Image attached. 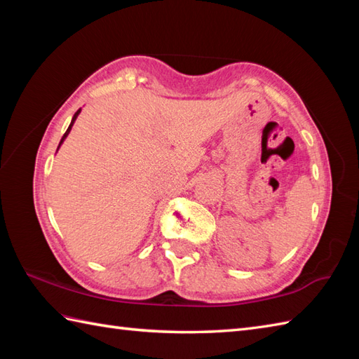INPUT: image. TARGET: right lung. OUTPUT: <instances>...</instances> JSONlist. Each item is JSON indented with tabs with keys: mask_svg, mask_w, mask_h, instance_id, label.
<instances>
[{
	"mask_svg": "<svg viewBox=\"0 0 359 359\" xmlns=\"http://www.w3.org/2000/svg\"><path fill=\"white\" fill-rule=\"evenodd\" d=\"M80 112H81V108H80V109H79L77 112H75V114H74V117H72V120H71V125H69V128H67V131L65 133V135L62 137V140H60V144H58V148H60V147H62V144H63V142L66 140V137H67V135H69V133H71V129H72V126H74V123H75V120H77V117H79V114H80ZM57 151H58V149H57Z\"/></svg>",
	"mask_w": 359,
	"mask_h": 359,
	"instance_id": "add662e5",
	"label": "right lung"
}]
</instances>
